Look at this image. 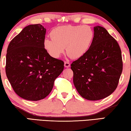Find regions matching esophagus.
Listing matches in <instances>:
<instances>
[{
    "label": "esophagus",
    "mask_w": 131,
    "mask_h": 131,
    "mask_svg": "<svg viewBox=\"0 0 131 131\" xmlns=\"http://www.w3.org/2000/svg\"><path fill=\"white\" fill-rule=\"evenodd\" d=\"M64 66L65 68H69L70 66V64L69 62H64Z\"/></svg>",
    "instance_id": "1"
}]
</instances>
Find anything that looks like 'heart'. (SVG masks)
Returning a JSON list of instances; mask_svg holds the SVG:
<instances>
[{
    "mask_svg": "<svg viewBox=\"0 0 131 131\" xmlns=\"http://www.w3.org/2000/svg\"><path fill=\"white\" fill-rule=\"evenodd\" d=\"M94 33L87 25L60 26L51 30V39L43 42L44 50L54 58H58L66 51L70 56L78 59L87 54L94 39Z\"/></svg>",
    "mask_w": 131,
    "mask_h": 131,
    "instance_id": "b5f03b06",
    "label": "heart"
}]
</instances>
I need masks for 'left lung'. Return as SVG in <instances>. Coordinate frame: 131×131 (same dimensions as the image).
I'll list each match as a JSON object with an SVG mask.
<instances>
[{"label":"left lung","instance_id":"1","mask_svg":"<svg viewBox=\"0 0 131 131\" xmlns=\"http://www.w3.org/2000/svg\"><path fill=\"white\" fill-rule=\"evenodd\" d=\"M94 36L87 54L71 64L77 92L87 100L109 96L118 85L123 71L121 49L103 27L94 28Z\"/></svg>","mask_w":131,"mask_h":131}]
</instances>
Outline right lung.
<instances>
[{
	"instance_id": "obj_1",
	"label": "right lung",
	"mask_w": 131,
	"mask_h": 131,
	"mask_svg": "<svg viewBox=\"0 0 131 131\" xmlns=\"http://www.w3.org/2000/svg\"><path fill=\"white\" fill-rule=\"evenodd\" d=\"M46 29L41 24L24 28L8 46L6 76L22 98L37 101L48 96L64 62L51 57L43 47Z\"/></svg>"
}]
</instances>
